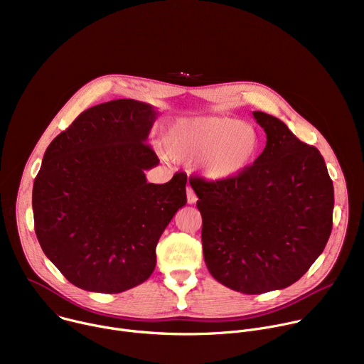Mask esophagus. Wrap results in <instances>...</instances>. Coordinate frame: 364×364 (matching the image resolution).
I'll list each match as a JSON object with an SVG mask.
<instances>
[{"label": "esophagus", "instance_id": "34e87169", "mask_svg": "<svg viewBox=\"0 0 364 364\" xmlns=\"http://www.w3.org/2000/svg\"><path fill=\"white\" fill-rule=\"evenodd\" d=\"M186 193H187V203H188V204H194V203L197 201V196L194 194L193 188H191V187H187Z\"/></svg>", "mask_w": 364, "mask_h": 364}]
</instances>
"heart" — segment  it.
Here are the masks:
<instances>
[{"label": "heart", "instance_id": "1", "mask_svg": "<svg viewBox=\"0 0 364 364\" xmlns=\"http://www.w3.org/2000/svg\"><path fill=\"white\" fill-rule=\"evenodd\" d=\"M164 146L177 160L198 157L204 178L226 183L252 166L261 146V136L252 124L233 118L187 117L168 125Z\"/></svg>", "mask_w": 364, "mask_h": 364}]
</instances>
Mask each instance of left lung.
<instances>
[{
    "label": "left lung",
    "mask_w": 364,
    "mask_h": 364,
    "mask_svg": "<svg viewBox=\"0 0 364 364\" xmlns=\"http://www.w3.org/2000/svg\"><path fill=\"white\" fill-rule=\"evenodd\" d=\"M267 145L237 178H191L203 218L207 269L247 295L296 282L323 253L333 228L334 187L323 155L278 118L253 112Z\"/></svg>",
    "instance_id": "1"
}]
</instances>
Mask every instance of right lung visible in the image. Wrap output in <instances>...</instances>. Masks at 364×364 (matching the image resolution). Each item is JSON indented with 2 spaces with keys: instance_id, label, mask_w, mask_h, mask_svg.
<instances>
[{
  "instance_id": "1",
  "label": "right lung",
  "mask_w": 364,
  "mask_h": 364,
  "mask_svg": "<svg viewBox=\"0 0 364 364\" xmlns=\"http://www.w3.org/2000/svg\"><path fill=\"white\" fill-rule=\"evenodd\" d=\"M159 111L118 99L82 112L47 146L33 186L44 255L75 287L118 294L146 281L155 247L187 203L184 173L148 183L159 166L145 144Z\"/></svg>"
}]
</instances>
